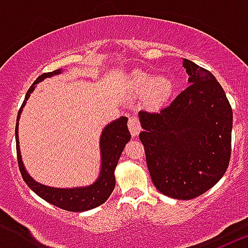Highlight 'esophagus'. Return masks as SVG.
I'll return each instance as SVG.
<instances>
[{
    "mask_svg": "<svg viewBox=\"0 0 248 248\" xmlns=\"http://www.w3.org/2000/svg\"><path fill=\"white\" fill-rule=\"evenodd\" d=\"M128 128H129V130H130V133L133 137H137V135L139 134L140 129H141V125H140L139 118H138L137 115H131V117H129Z\"/></svg>",
    "mask_w": 248,
    "mask_h": 248,
    "instance_id": "obj_1",
    "label": "esophagus"
}]
</instances>
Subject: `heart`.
Segmentation results:
<instances>
[{
    "instance_id": "b5f03b06",
    "label": "heart",
    "mask_w": 248,
    "mask_h": 248,
    "mask_svg": "<svg viewBox=\"0 0 248 248\" xmlns=\"http://www.w3.org/2000/svg\"><path fill=\"white\" fill-rule=\"evenodd\" d=\"M133 91H145V99L150 105H161L170 98L174 83L166 76H153L145 72H135L130 78Z\"/></svg>"
}]
</instances>
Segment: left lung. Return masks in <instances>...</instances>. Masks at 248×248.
Segmentation results:
<instances>
[{"label":"left lung","instance_id":"obj_1","mask_svg":"<svg viewBox=\"0 0 248 248\" xmlns=\"http://www.w3.org/2000/svg\"><path fill=\"white\" fill-rule=\"evenodd\" d=\"M190 85L160 111H139V134L155 187L177 200L210 190L231 156L232 109L214 74L183 59Z\"/></svg>","mask_w":248,"mask_h":248}]
</instances>
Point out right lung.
<instances>
[{
	"instance_id": "right-lung-1",
	"label": "right lung",
	"mask_w": 248,
	"mask_h": 248,
	"mask_svg": "<svg viewBox=\"0 0 248 248\" xmlns=\"http://www.w3.org/2000/svg\"><path fill=\"white\" fill-rule=\"evenodd\" d=\"M62 73V69H56L53 72H48L39 76L34 83L30 87L26 94L23 104L19 108L17 115L16 124V148H17V160H18L19 171H21L23 180L28 185L31 190H33L39 198H42L47 202L57 206L59 209L67 210V211L82 212L98 207L105 201L113 192L115 187V176L114 170L117 166L119 157L122 155L124 146L130 140L131 135L128 130V118L120 117L119 119L114 120L110 124L103 129L102 137H100V154H102V169H100L99 177L97 181L89 186L84 187H73V189H58V187H50V186L42 185V184L34 181L26 171L23 161H22L21 150H19L18 141V120L21 117L22 108L26 105V102L30 98L31 93L34 91L37 83L42 82L45 78L56 76Z\"/></svg>"
}]
</instances>
